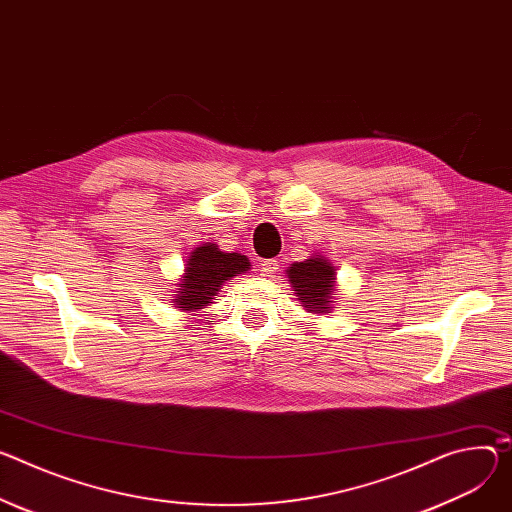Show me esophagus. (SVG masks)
Here are the masks:
<instances>
[{
  "label": "esophagus",
  "mask_w": 512,
  "mask_h": 512,
  "mask_svg": "<svg viewBox=\"0 0 512 512\" xmlns=\"http://www.w3.org/2000/svg\"><path fill=\"white\" fill-rule=\"evenodd\" d=\"M277 269H280V263H277L275 259H267L261 263V275L263 277H271Z\"/></svg>",
  "instance_id": "34e87169"
}]
</instances>
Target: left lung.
Wrapping results in <instances>:
<instances>
[{
    "mask_svg": "<svg viewBox=\"0 0 512 512\" xmlns=\"http://www.w3.org/2000/svg\"><path fill=\"white\" fill-rule=\"evenodd\" d=\"M288 282L304 310L324 316L335 308L337 269L324 255H310L286 269Z\"/></svg>",
    "mask_w": 512,
    "mask_h": 512,
    "instance_id": "obj_1",
    "label": "left lung"
}]
</instances>
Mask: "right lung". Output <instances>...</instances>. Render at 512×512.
Returning <instances> with one entry per match:
<instances>
[{
    "instance_id": "1",
    "label": "right lung",
    "mask_w": 512,
    "mask_h": 512,
    "mask_svg": "<svg viewBox=\"0 0 512 512\" xmlns=\"http://www.w3.org/2000/svg\"><path fill=\"white\" fill-rule=\"evenodd\" d=\"M249 271V257L220 251L216 243H202L185 261L183 275L173 290V304L181 312H198L212 304L228 280Z\"/></svg>"
}]
</instances>
